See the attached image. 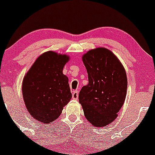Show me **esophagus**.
I'll return each instance as SVG.
<instances>
[{"mask_svg": "<svg viewBox=\"0 0 155 155\" xmlns=\"http://www.w3.org/2000/svg\"><path fill=\"white\" fill-rule=\"evenodd\" d=\"M72 97H73V100H77L78 97H79V92L78 91H74L72 94Z\"/></svg>", "mask_w": 155, "mask_h": 155, "instance_id": "1", "label": "esophagus"}]
</instances>
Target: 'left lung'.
<instances>
[{
	"instance_id": "8db88e82",
	"label": "left lung",
	"mask_w": 155,
	"mask_h": 155,
	"mask_svg": "<svg viewBox=\"0 0 155 155\" xmlns=\"http://www.w3.org/2000/svg\"><path fill=\"white\" fill-rule=\"evenodd\" d=\"M88 84L79 94L84 115L92 125L110 124L125 101L127 88L126 71L118 58L106 48H97L82 56Z\"/></svg>"
}]
</instances>
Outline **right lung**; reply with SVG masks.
<instances>
[{"mask_svg": "<svg viewBox=\"0 0 155 155\" xmlns=\"http://www.w3.org/2000/svg\"><path fill=\"white\" fill-rule=\"evenodd\" d=\"M70 58L52 51L39 56L23 79L22 95L34 119L49 124L57 119L72 97L63 69Z\"/></svg>", "mask_w": 155, "mask_h": 155, "instance_id": "obj_1", "label": "right lung"}]
</instances>
